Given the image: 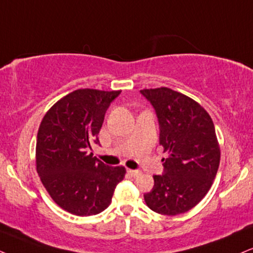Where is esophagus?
<instances>
[{
	"label": "esophagus",
	"instance_id": "obj_1",
	"mask_svg": "<svg viewBox=\"0 0 253 253\" xmlns=\"http://www.w3.org/2000/svg\"><path fill=\"white\" fill-rule=\"evenodd\" d=\"M127 172L131 174L132 177H138L139 174H141V171H138V170H131V169H129V170H127Z\"/></svg>",
	"mask_w": 253,
	"mask_h": 253
}]
</instances>
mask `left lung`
<instances>
[{"instance_id":"left-lung-1","label":"left lung","mask_w":253,"mask_h":253,"mask_svg":"<svg viewBox=\"0 0 253 253\" xmlns=\"http://www.w3.org/2000/svg\"><path fill=\"white\" fill-rule=\"evenodd\" d=\"M160 122V145L164 173L155 174V185L145 193L146 205L155 212L176 216L195 208L212 185L220 161L212 118L184 93L161 86L143 89Z\"/></svg>"}]
</instances>
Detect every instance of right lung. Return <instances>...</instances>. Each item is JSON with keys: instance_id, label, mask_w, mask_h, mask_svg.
Returning <instances> with one entry per match:
<instances>
[{"instance_id": "1", "label": "right lung", "mask_w": 253, "mask_h": 253, "mask_svg": "<svg viewBox=\"0 0 253 253\" xmlns=\"http://www.w3.org/2000/svg\"><path fill=\"white\" fill-rule=\"evenodd\" d=\"M121 90L79 89L46 111L36 142V170L58 207L76 214L92 216L111 203L115 188L126 176L124 167H108L89 154L105 111Z\"/></svg>"}]
</instances>
